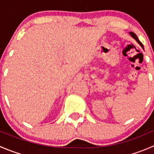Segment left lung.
I'll list each match as a JSON object with an SVG mask.
<instances>
[{"label": "left lung", "mask_w": 154, "mask_h": 154, "mask_svg": "<svg viewBox=\"0 0 154 154\" xmlns=\"http://www.w3.org/2000/svg\"><path fill=\"white\" fill-rule=\"evenodd\" d=\"M129 34H130V35H131V36L133 37V38H134V39L136 40V41L137 42L139 43V45H140V46H141V47H142V48H143V49H144V46H143V45H142V42H141L139 41V38H138L137 35H136V34H135L134 32H129Z\"/></svg>", "instance_id": "left-lung-1"}]
</instances>
